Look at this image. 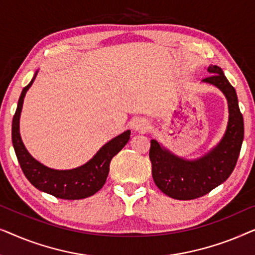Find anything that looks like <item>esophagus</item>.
Here are the masks:
<instances>
[{"label": "esophagus", "instance_id": "34e87169", "mask_svg": "<svg viewBox=\"0 0 255 255\" xmlns=\"http://www.w3.org/2000/svg\"><path fill=\"white\" fill-rule=\"evenodd\" d=\"M147 128H148V123H147V121H145V120H138L134 123V130L135 131L144 132V131L147 130Z\"/></svg>", "mask_w": 255, "mask_h": 255}]
</instances>
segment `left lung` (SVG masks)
<instances>
[{"mask_svg": "<svg viewBox=\"0 0 255 255\" xmlns=\"http://www.w3.org/2000/svg\"><path fill=\"white\" fill-rule=\"evenodd\" d=\"M208 71L212 75L203 81L218 87L229 103V124L222 141L202 159L187 161L170 154L154 139L151 140L149 159L153 180L163 194L175 200L187 201L202 197L228 180L242 149L244 118L236 89L225 78L221 67L214 65Z\"/></svg>", "mask_w": 255, "mask_h": 255, "instance_id": "left-lung-1", "label": "left lung"}]
</instances>
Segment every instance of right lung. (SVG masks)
I'll return each mask as SVG.
<instances>
[{
  "label": "right lung",
  "mask_w": 255,
  "mask_h": 255,
  "mask_svg": "<svg viewBox=\"0 0 255 255\" xmlns=\"http://www.w3.org/2000/svg\"><path fill=\"white\" fill-rule=\"evenodd\" d=\"M36 76L37 73L29 85L23 88L12 118L11 139L20 168L32 186L44 193L53 195L54 197L62 200H81L92 196L104 186L109 174L111 159L128 144L131 132L125 131L124 133L107 142L90 161L78 168L55 170L41 165L29 154L19 135V116L24 96Z\"/></svg>",
  "instance_id": "obj_1"
}]
</instances>
